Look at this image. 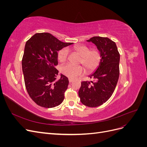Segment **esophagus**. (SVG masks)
<instances>
[{
  "label": "esophagus",
  "mask_w": 147,
  "mask_h": 147,
  "mask_svg": "<svg viewBox=\"0 0 147 147\" xmlns=\"http://www.w3.org/2000/svg\"><path fill=\"white\" fill-rule=\"evenodd\" d=\"M69 83H72L73 82V79L69 78Z\"/></svg>",
  "instance_id": "obj_1"
}]
</instances>
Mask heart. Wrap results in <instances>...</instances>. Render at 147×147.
Instances as JSON below:
<instances>
[{"label":"heart","mask_w":147,"mask_h":147,"mask_svg":"<svg viewBox=\"0 0 147 147\" xmlns=\"http://www.w3.org/2000/svg\"><path fill=\"white\" fill-rule=\"evenodd\" d=\"M73 50L81 56L80 63L83 64L87 72H92L99 66L101 61V55L98 50H90L88 47L84 45H77L73 47ZM69 50L64 48L58 52L59 61L64 63L68 58ZM61 72L70 78H75L83 73V68L80 66H74L67 64L61 67Z\"/></svg>","instance_id":"b5f03b06"}]
</instances>
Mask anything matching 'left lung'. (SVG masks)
Listing matches in <instances>:
<instances>
[{
	"label": "left lung",
	"instance_id": "left-lung-1",
	"mask_svg": "<svg viewBox=\"0 0 147 147\" xmlns=\"http://www.w3.org/2000/svg\"><path fill=\"white\" fill-rule=\"evenodd\" d=\"M97 47L101 55L100 63L89 75L93 81L82 82L78 91L82 103L90 107H98L112 95L118 80L119 54L116 43L107 37H93L86 40Z\"/></svg>",
	"mask_w": 147,
	"mask_h": 147
}]
</instances>
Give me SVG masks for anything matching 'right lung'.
<instances>
[{
    "instance_id": "1",
    "label": "right lung",
    "mask_w": 147,
    "mask_h": 147,
    "mask_svg": "<svg viewBox=\"0 0 147 147\" xmlns=\"http://www.w3.org/2000/svg\"><path fill=\"white\" fill-rule=\"evenodd\" d=\"M72 44L61 42L49 33L35 34L26 42L22 69L26 90L37 105L52 108L63 102L69 80L60 74V79L56 80L57 51Z\"/></svg>"
}]
</instances>
